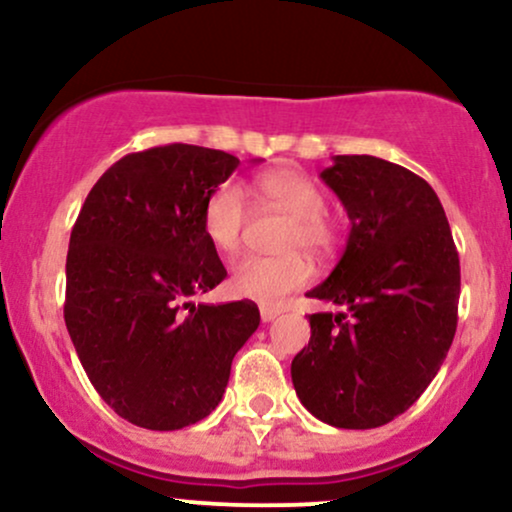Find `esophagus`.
I'll use <instances>...</instances> for the list:
<instances>
[{
	"label": "esophagus",
	"instance_id": "esophagus-1",
	"mask_svg": "<svg viewBox=\"0 0 512 512\" xmlns=\"http://www.w3.org/2000/svg\"><path fill=\"white\" fill-rule=\"evenodd\" d=\"M281 315V310L279 308H272V305H262L260 308V317H262V322H272V320H276V317Z\"/></svg>",
	"mask_w": 512,
	"mask_h": 512
}]
</instances>
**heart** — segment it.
<instances>
[{"label":"heart","mask_w":512,"mask_h":512,"mask_svg":"<svg viewBox=\"0 0 512 512\" xmlns=\"http://www.w3.org/2000/svg\"><path fill=\"white\" fill-rule=\"evenodd\" d=\"M255 195L291 216L284 233V250H308L327 255L337 245V223L325 214L327 199L315 180L301 170L274 168L252 180ZM248 221V202L233 182H223L207 197L202 209V231L219 252H236ZM313 279V264L301 252L279 257L248 255L231 267L228 286L240 298L262 305H279L289 293Z\"/></svg>","instance_id":"heart-1"}]
</instances>
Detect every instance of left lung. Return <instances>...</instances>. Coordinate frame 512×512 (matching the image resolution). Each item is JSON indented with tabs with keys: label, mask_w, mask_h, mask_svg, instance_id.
<instances>
[{
	"label": "left lung",
	"mask_w": 512,
	"mask_h": 512,
	"mask_svg": "<svg viewBox=\"0 0 512 512\" xmlns=\"http://www.w3.org/2000/svg\"><path fill=\"white\" fill-rule=\"evenodd\" d=\"M320 173L349 214L332 274L310 298L346 313L310 315L291 363L301 404L337 428H378L436 378L455 337L460 257L424 178L375 156H334Z\"/></svg>",
	"instance_id": "obj_1"
}]
</instances>
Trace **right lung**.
<instances>
[{"label":"right lung","mask_w":512,"mask_h":512,"mask_svg":"<svg viewBox=\"0 0 512 512\" xmlns=\"http://www.w3.org/2000/svg\"><path fill=\"white\" fill-rule=\"evenodd\" d=\"M238 163L192 144L129 154L79 211L64 322L88 380L129 424L178 431L209 416L260 325L250 301H190L226 279L202 209Z\"/></svg>","instance_id":"1"}]
</instances>
